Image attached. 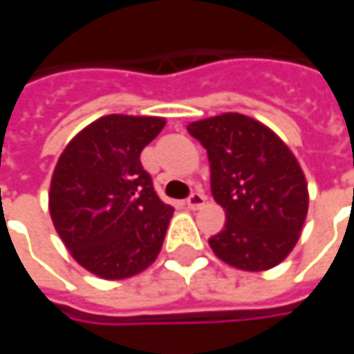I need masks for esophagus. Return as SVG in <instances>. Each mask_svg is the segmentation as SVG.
Masks as SVG:
<instances>
[{
    "instance_id": "esophagus-1",
    "label": "esophagus",
    "mask_w": 354,
    "mask_h": 354,
    "mask_svg": "<svg viewBox=\"0 0 354 354\" xmlns=\"http://www.w3.org/2000/svg\"><path fill=\"white\" fill-rule=\"evenodd\" d=\"M205 203H207V197H205L203 193H191L189 198H187V207H189V209H193V211L201 209Z\"/></svg>"
}]
</instances>
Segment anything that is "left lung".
Returning a JSON list of instances; mask_svg holds the SVG:
<instances>
[{"instance_id": "8db88e82", "label": "left lung", "mask_w": 354, "mask_h": 354, "mask_svg": "<svg viewBox=\"0 0 354 354\" xmlns=\"http://www.w3.org/2000/svg\"><path fill=\"white\" fill-rule=\"evenodd\" d=\"M187 129L207 149L212 197L226 211L225 228L209 238L212 252L248 272L278 266L306 223L309 198L297 159L272 129L242 114Z\"/></svg>"}]
</instances>
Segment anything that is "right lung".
Wrapping results in <instances>:
<instances>
[{
  "label": "right lung",
  "mask_w": 354,
  "mask_h": 354,
  "mask_svg": "<svg viewBox=\"0 0 354 354\" xmlns=\"http://www.w3.org/2000/svg\"><path fill=\"white\" fill-rule=\"evenodd\" d=\"M163 126V118L104 116L59 157L53 225L76 262L100 278L136 276L161 250L173 207L157 197L140 153Z\"/></svg>",
  "instance_id": "obj_1"
}]
</instances>
